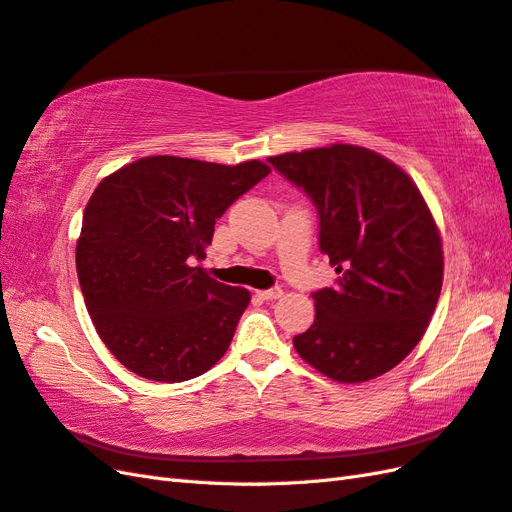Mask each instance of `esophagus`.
Segmentation results:
<instances>
[{
    "label": "esophagus",
    "mask_w": 512,
    "mask_h": 512,
    "mask_svg": "<svg viewBox=\"0 0 512 512\" xmlns=\"http://www.w3.org/2000/svg\"><path fill=\"white\" fill-rule=\"evenodd\" d=\"M258 297H262L265 301H273V299H280L282 297V288H267V290H258Z\"/></svg>",
    "instance_id": "esophagus-1"
}]
</instances>
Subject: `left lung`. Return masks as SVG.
<instances>
[{
  "instance_id": "obj_1",
  "label": "left lung",
  "mask_w": 512,
  "mask_h": 512,
  "mask_svg": "<svg viewBox=\"0 0 512 512\" xmlns=\"http://www.w3.org/2000/svg\"><path fill=\"white\" fill-rule=\"evenodd\" d=\"M321 217V252L338 273L316 290L295 351L338 383L390 372L416 349L444 282L439 228L411 176L375 150L331 144L269 157Z\"/></svg>"
}]
</instances>
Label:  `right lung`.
Segmentation results:
<instances>
[{
  "label": "right lung",
  "instance_id": "obj_1",
  "mask_svg": "<svg viewBox=\"0 0 512 512\" xmlns=\"http://www.w3.org/2000/svg\"><path fill=\"white\" fill-rule=\"evenodd\" d=\"M271 168L155 155L122 165L90 196L77 275L105 347L135 375L178 383L213 368L252 295L213 280L215 219Z\"/></svg>",
  "mask_w": 512,
  "mask_h": 512
}]
</instances>
